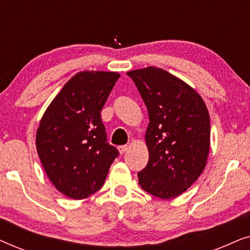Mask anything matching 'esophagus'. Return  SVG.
<instances>
[{"label": "esophagus", "instance_id": "34e87169", "mask_svg": "<svg viewBox=\"0 0 250 250\" xmlns=\"http://www.w3.org/2000/svg\"><path fill=\"white\" fill-rule=\"evenodd\" d=\"M127 149H128V146H118V151L121 152V153H124V152H126L127 151Z\"/></svg>", "mask_w": 250, "mask_h": 250}]
</instances>
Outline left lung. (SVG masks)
I'll return each instance as SVG.
<instances>
[{
    "instance_id": "8db88e82",
    "label": "left lung",
    "mask_w": 250,
    "mask_h": 250,
    "mask_svg": "<svg viewBox=\"0 0 250 250\" xmlns=\"http://www.w3.org/2000/svg\"><path fill=\"white\" fill-rule=\"evenodd\" d=\"M148 109L146 166L138 173L146 192L172 199L204 172L210 146L207 107L186 82L157 67L128 71Z\"/></svg>"
}]
</instances>
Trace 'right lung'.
<instances>
[{"mask_svg": "<svg viewBox=\"0 0 250 250\" xmlns=\"http://www.w3.org/2000/svg\"><path fill=\"white\" fill-rule=\"evenodd\" d=\"M114 71H80L44 112L36 132L37 153L53 186L84 199L104 186L119 155L107 142L100 112L119 78Z\"/></svg>", "mask_w": 250, "mask_h": 250, "instance_id": "obj_1", "label": "right lung"}]
</instances>
